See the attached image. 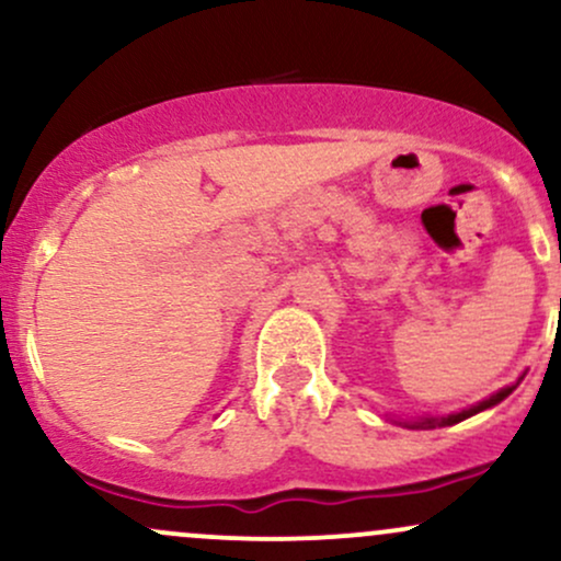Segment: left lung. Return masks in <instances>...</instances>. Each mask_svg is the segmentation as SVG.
Segmentation results:
<instances>
[{
	"mask_svg": "<svg viewBox=\"0 0 561 561\" xmlns=\"http://www.w3.org/2000/svg\"><path fill=\"white\" fill-rule=\"evenodd\" d=\"M519 379H523V377H519ZM519 379H517V382H514V385H506V388L495 390L493 396H488V398H485V401H480V403L469 405V409L454 411V414H446V416H430V414H427V416H411V420H392V416H390V422L401 424V427H405V430H435V427H450V424H459V422L469 420V416L480 414V411L493 409V405H499L501 401H504V398H508V396H512L514 390H517Z\"/></svg>",
	"mask_w": 561,
	"mask_h": 561,
	"instance_id": "left-lung-1",
	"label": "left lung"
}]
</instances>
